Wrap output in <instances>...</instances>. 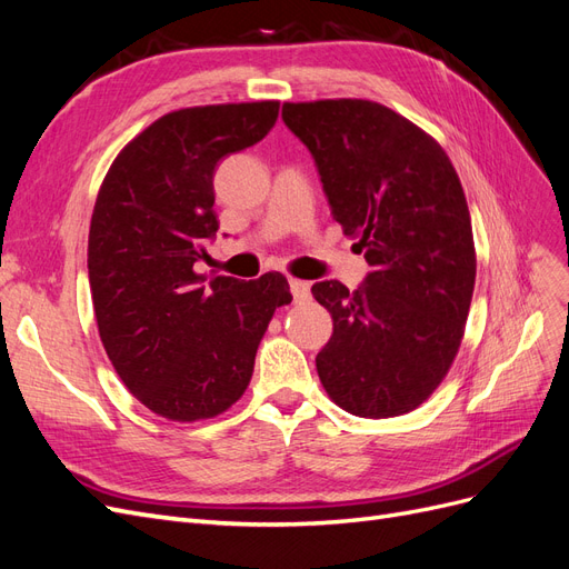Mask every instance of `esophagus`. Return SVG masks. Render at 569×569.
Returning <instances> with one entry per match:
<instances>
[{
    "label": "esophagus",
    "mask_w": 569,
    "mask_h": 569,
    "mask_svg": "<svg viewBox=\"0 0 569 569\" xmlns=\"http://www.w3.org/2000/svg\"><path fill=\"white\" fill-rule=\"evenodd\" d=\"M289 289H291V297H295L297 301H306L308 297H311V284L303 282V280L289 278Z\"/></svg>",
    "instance_id": "34e87169"
}]
</instances>
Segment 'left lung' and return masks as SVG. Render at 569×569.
Listing matches in <instances>:
<instances>
[{
  "mask_svg": "<svg viewBox=\"0 0 569 569\" xmlns=\"http://www.w3.org/2000/svg\"><path fill=\"white\" fill-rule=\"evenodd\" d=\"M282 118L372 268L356 291L311 289L335 325L320 382L351 416H403L441 385L470 313L477 256L460 178L432 134L377 101H287Z\"/></svg>",
  "mask_w": 569,
  "mask_h": 569,
  "instance_id": "8db88e82",
  "label": "left lung"
}]
</instances>
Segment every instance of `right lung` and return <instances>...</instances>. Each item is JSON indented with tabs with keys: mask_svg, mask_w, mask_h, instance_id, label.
Returning a JSON list of instances; mask_svg holds the SVG:
<instances>
[{
	"mask_svg": "<svg viewBox=\"0 0 569 569\" xmlns=\"http://www.w3.org/2000/svg\"><path fill=\"white\" fill-rule=\"evenodd\" d=\"M278 113L270 99L170 111L99 187L88 242L99 337L128 391L166 420H209L242 399L268 322L291 301L282 272L206 284L194 270L218 230V161L261 142Z\"/></svg>",
	"mask_w": 569,
	"mask_h": 569,
	"instance_id": "right-lung-1",
	"label": "right lung"
}]
</instances>
